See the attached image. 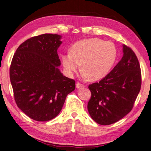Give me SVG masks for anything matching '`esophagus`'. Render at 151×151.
Wrapping results in <instances>:
<instances>
[{"instance_id":"1","label":"esophagus","mask_w":151,"mask_h":151,"mask_svg":"<svg viewBox=\"0 0 151 151\" xmlns=\"http://www.w3.org/2000/svg\"><path fill=\"white\" fill-rule=\"evenodd\" d=\"M84 86L83 84H81V83H78L77 84H76V88L77 89H80V88H83Z\"/></svg>"}]
</instances>
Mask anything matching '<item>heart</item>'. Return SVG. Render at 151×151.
I'll use <instances>...</instances> for the list:
<instances>
[{"label":"heart","instance_id":"heart-1","mask_svg":"<svg viewBox=\"0 0 151 151\" xmlns=\"http://www.w3.org/2000/svg\"><path fill=\"white\" fill-rule=\"evenodd\" d=\"M117 57V49L111 42L98 38L81 40L70 47V53L61 56L67 73L73 74L82 65L85 76L99 80L108 75Z\"/></svg>","mask_w":151,"mask_h":151}]
</instances>
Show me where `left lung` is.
I'll list each match as a JSON object with an SVG mask.
<instances>
[{"label": "left lung", "mask_w": 151, "mask_h": 151, "mask_svg": "<svg viewBox=\"0 0 151 151\" xmlns=\"http://www.w3.org/2000/svg\"><path fill=\"white\" fill-rule=\"evenodd\" d=\"M123 57L108 75L90 84L91 98L88 110L93 120L102 125L122 119L131 111L141 90V72L137 57L123 45Z\"/></svg>", "instance_id": "left-lung-1"}]
</instances>
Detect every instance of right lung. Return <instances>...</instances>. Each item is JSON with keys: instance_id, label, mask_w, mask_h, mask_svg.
I'll return each mask as SVG.
<instances>
[{"instance_id": "obj_1", "label": "right lung", "mask_w": 151, "mask_h": 151, "mask_svg": "<svg viewBox=\"0 0 151 151\" xmlns=\"http://www.w3.org/2000/svg\"><path fill=\"white\" fill-rule=\"evenodd\" d=\"M62 36L45 34L19 46L13 56L10 78L16 103L24 114L38 122H47L61 111L75 81L65 76L59 67L57 49Z\"/></svg>"}]
</instances>
